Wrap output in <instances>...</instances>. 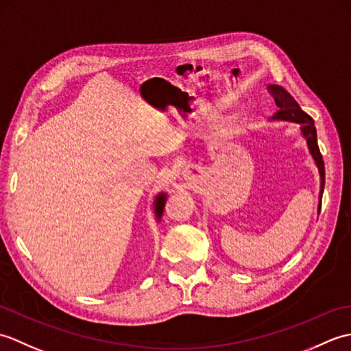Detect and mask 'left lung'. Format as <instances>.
<instances>
[{"mask_svg": "<svg viewBox=\"0 0 351 351\" xmlns=\"http://www.w3.org/2000/svg\"><path fill=\"white\" fill-rule=\"evenodd\" d=\"M270 92L273 95L276 106L279 107V110L276 111L270 121H287V122L299 123L302 136L304 137V140H306L309 152L317 164L318 173H319V196H318L319 197L318 214H319V210H322V196L324 191V161H323V156H322V154H319V149H318L317 130L314 125V119L304 113L299 104H297V101L282 86L271 84Z\"/></svg>", "mask_w": 351, "mask_h": 351, "instance_id": "obj_1", "label": "left lung"}]
</instances>
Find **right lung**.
<instances>
[{
    "label": "right lung",
    "mask_w": 351,
    "mask_h": 351,
    "mask_svg": "<svg viewBox=\"0 0 351 351\" xmlns=\"http://www.w3.org/2000/svg\"><path fill=\"white\" fill-rule=\"evenodd\" d=\"M166 199H167V195H166V193H164V191L158 193V196H155V200H154V211H155L156 220L161 219L162 211H164V204H166Z\"/></svg>",
    "instance_id": "add662e5"
}]
</instances>
